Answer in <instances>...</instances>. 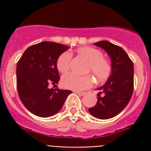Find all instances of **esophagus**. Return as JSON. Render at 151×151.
Listing matches in <instances>:
<instances>
[{"label":"esophagus","instance_id":"34e87169","mask_svg":"<svg viewBox=\"0 0 151 151\" xmlns=\"http://www.w3.org/2000/svg\"><path fill=\"white\" fill-rule=\"evenodd\" d=\"M76 93V94L79 95V96H85L86 95V92H77V91H75L74 92Z\"/></svg>","mask_w":151,"mask_h":151}]
</instances>
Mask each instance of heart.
Masks as SVG:
<instances>
[{"label":"heart","mask_w":151,"mask_h":151,"mask_svg":"<svg viewBox=\"0 0 151 151\" xmlns=\"http://www.w3.org/2000/svg\"><path fill=\"white\" fill-rule=\"evenodd\" d=\"M78 52L89 62L88 70L92 71L98 80H103L110 75L111 66L109 61L103 58L101 51L91 47H83L78 49ZM71 59L72 55L69 51L63 52L59 55L56 66L60 73H66L70 70ZM62 85L66 88L80 92L92 87L93 79L90 75L79 76L76 73H69L62 78Z\"/></svg>","instance_id":"b5f03b06"}]
</instances>
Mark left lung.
Returning <instances> with one entry per match:
<instances>
[{
  "mask_svg": "<svg viewBox=\"0 0 151 151\" xmlns=\"http://www.w3.org/2000/svg\"><path fill=\"white\" fill-rule=\"evenodd\" d=\"M107 52L111 60V74L107 81L97 88L98 100L88 111L99 119H109L124 110L131 99L134 87L133 63L124 50L107 41L95 43ZM103 94V97L100 95Z\"/></svg>",
  "mask_w": 151,
  "mask_h": 151,
  "instance_id": "obj_1",
  "label": "left lung"
}]
</instances>
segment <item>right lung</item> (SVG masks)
<instances>
[{"label": "right lung", "instance_id": "1", "mask_svg": "<svg viewBox=\"0 0 151 151\" xmlns=\"http://www.w3.org/2000/svg\"><path fill=\"white\" fill-rule=\"evenodd\" d=\"M69 48L62 44L42 41L25 51L17 63L16 84L20 100L29 112L41 117L55 114L70 90L50 88L59 81L56 66L60 55Z\"/></svg>", "mask_w": 151, "mask_h": 151}]
</instances>
